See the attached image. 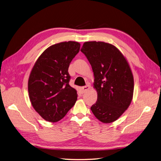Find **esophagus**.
Instances as JSON below:
<instances>
[{
	"label": "esophagus",
	"instance_id": "esophagus-1",
	"mask_svg": "<svg viewBox=\"0 0 161 161\" xmlns=\"http://www.w3.org/2000/svg\"><path fill=\"white\" fill-rule=\"evenodd\" d=\"M90 87H91L90 85H86V86L81 87L80 91L82 92V93H85V92H86L87 91H89L90 89Z\"/></svg>",
	"mask_w": 161,
	"mask_h": 161
}]
</instances>
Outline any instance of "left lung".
<instances>
[{"instance_id":"8db88e82","label":"left lung","mask_w":161,"mask_h":161,"mask_svg":"<svg viewBox=\"0 0 161 161\" xmlns=\"http://www.w3.org/2000/svg\"><path fill=\"white\" fill-rule=\"evenodd\" d=\"M80 51L86 56L94 75L97 100L92 114L105 124L116 121L133 99L134 76L125 57L115 46L104 42H86Z\"/></svg>"}]
</instances>
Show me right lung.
<instances>
[{"label":"right lung","mask_w":161,"mask_h":161,"mask_svg":"<svg viewBox=\"0 0 161 161\" xmlns=\"http://www.w3.org/2000/svg\"><path fill=\"white\" fill-rule=\"evenodd\" d=\"M77 42H64L48 47L34 64L28 80L29 97L43 119L56 122L76 103L77 91L69 85L68 70L79 53Z\"/></svg>","instance_id":"right-lung-1"}]
</instances>
